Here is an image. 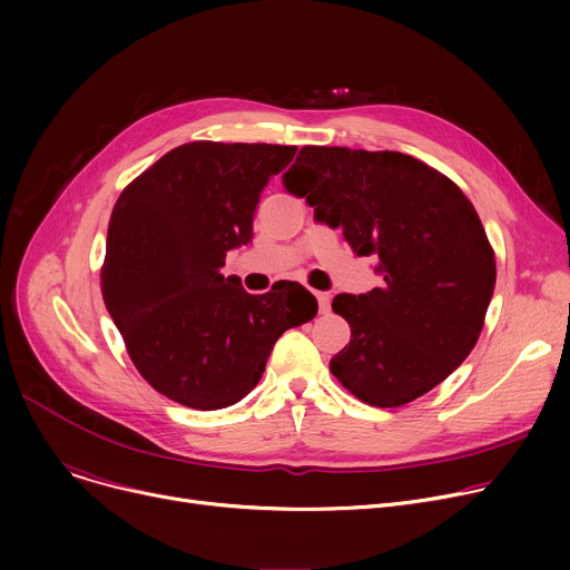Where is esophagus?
I'll list each match as a JSON object with an SVG mask.
<instances>
[{"label": "esophagus", "instance_id": "34e87169", "mask_svg": "<svg viewBox=\"0 0 570 570\" xmlns=\"http://www.w3.org/2000/svg\"><path fill=\"white\" fill-rule=\"evenodd\" d=\"M316 303H318V312H321V314H325L327 309H331V295L323 293V291H318V293H316Z\"/></svg>", "mask_w": 570, "mask_h": 570}]
</instances>
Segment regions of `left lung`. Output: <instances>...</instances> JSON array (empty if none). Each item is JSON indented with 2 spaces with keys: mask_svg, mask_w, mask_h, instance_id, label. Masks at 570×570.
<instances>
[{
  "mask_svg": "<svg viewBox=\"0 0 570 570\" xmlns=\"http://www.w3.org/2000/svg\"><path fill=\"white\" fill-rule=\"evenodd\" d=\"M284 185L307 196L314 219L342 228L357 256H374L381 288L333 301L351 342L331 372L357 400L393 409L430 393L483 331L497 265L462 189L402 153L301 149Z\"/></svg>",
  "mask_w": 570,
  "mask_h": 570,
  "instance_id": "8db88e82",
  "label": "left lung"
}]
</instances>
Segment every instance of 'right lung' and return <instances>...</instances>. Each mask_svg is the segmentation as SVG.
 <instances>
[{
	"instance_id": "add662e5",
	"label": "right lung",
	"mask_w": 570,
	"mask_h": 570,
	"mask_svg": "<svg viewBox=\"0 0 570 570\" xmlns=\"http://www.w3.org/2000/svg\"><path fill=\"white\" fill-rule=\"evenodd\" d=\"M295 145L194 140L164 155L117 198L101 267L104 303L142 379L198 411L243 400L275 342L316 316L297 282L252 295L224 277L226 252L252 243L269 177Z\"/></svg>"
}]
</instances>
